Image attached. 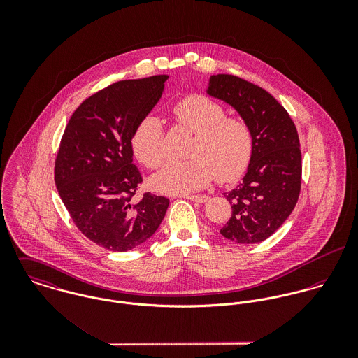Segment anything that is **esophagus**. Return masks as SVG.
Returning <instances> with one entry per match:
<instances>
[{"mask_svg": "<svg viewBox=\"0 0 358 358\" xmlns=\"http://www.w3.org/2000/svg\"><path fill=\"white\" fill-rule=\"evenodd\" d=\"M186 199L190 201H194V203H206L209 197L205 194H197V196H186Z\"/></svg>", "mask_w": 358, "mask_h": 358, "instance_id": "34e87169", "label": "esophagus"}]
</instances>
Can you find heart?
Here are the masks:
<instances>
[{
    "instance_id": "1",
    "label": "heart",
    "mask_w": 358,
    "mask_h": 358,
    "mask_svg": "<svg viewBox=\"0 0 358 358\" xmlns=\"http://www.w3.org/2000/svg\"><path fill=\"white\" fill-rule=\"evenodd\" d=\"M178 125L194 135L190 159L171 162L150 179L153 190L162 194H187L204 189L216 178L222 183L238 179L254 153V134L247 121L227 117L223 104L203 95H190L172 108ZM131 146L135 157L155 169L165 159L164 129L158 118L148 115L136 125Z\"/></svg>"
}]
</instances>
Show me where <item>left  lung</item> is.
Returning a JSON list of instances; mask_svg holds the SVG:
<instances>
[{
	"instance_id": "obj_1",
	"label": "left lung",
	"mask_w": 358,
	"mask_h": 358,
	"mask_svg": "<svg viewBox=\"0 0 358 358\" xmlns=\"http://www.w3.org/2000/svg\"><path fill=\"white\" fill-rule=\"evenodd\" d=\"M206 94L234 107L254 134L247 173L224 193L231 217L220 234L236 244L260 243L278 230L299 199L302 153L296 127L267 91L237 76H210Z\"/></svg>"
}]
</instances>
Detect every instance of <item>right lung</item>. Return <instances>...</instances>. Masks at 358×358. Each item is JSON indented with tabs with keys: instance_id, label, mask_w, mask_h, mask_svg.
<instances>
[{
	"instance_id": "1",
	"label": "right lung",
	"mask_w": 358,
	"mask_h": 358,
	"mask_svg": "<svg viewBox=\"0 0 358 358\" xmlns=\"http://www.w3.org/2000/svg\"><path fill=\"white\" fill-rule=\"evenodd\" d=\"M168 76L118 81L80 104L55 159L59 196L78 230L114 252L136 248L161 224L169 200L145 193L134 161L132 134L159 101Z\"/></svg>"
}]
</instances>
